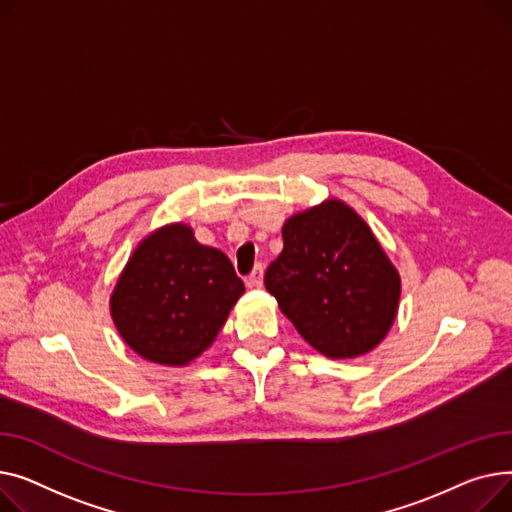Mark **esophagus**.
Listing matches in <instances>:
<instances>
[{
	"label": "esophagus",
	"mask_w": 512,
	"mask_h": 512,
	"mask_svg": "<svg viewBox=\"0 0 512 512\" xmlns=\"http://www.w3.org/2000/svg\"><path fill=\"white\" fill-rule=\"evenodd\" d=\"M262 281H264V264L258 262L250 273V277L246 279V283H248V287H262Z\"/></svg>",
	"instance_id": "obj_1"
}]
</instances>
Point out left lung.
<instances>
[{"mask_svg":"<svg viewBox=\"0 0 512 512\" xmlns=\"http://www.w3.org/2000/svg\"><path fill=\"white\" fill-rule=\"evenodd\" d=\"M264 285L297 333L328 357L374 349L393 326L401 295L395 266L353 210L328 200L293 215Z\"/></svg>","mask_w":512,"mask_h":512,"instance_id":"left-lung-1","label":"left lung"}]
</instances>
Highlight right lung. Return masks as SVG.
Here are the masks:
<instances>
[{
  "instance_id": "add662e5",
  "label": "right lung",
  "mask_w": 512,
  "mask_h": 512,
  "mask_svg": "<svg viewBox=\"0 0 512 512\" xmlns=\"http://www.w3.org/2000/svg\"><path fill=\"white\" fill-rule=\"evenodd\" d=\"M244 293L229 258L200 246L190 227L148 235L128 260L111 295V316L144 359L186 366L219 335Z\"/></svg>"
}]
</instances>
